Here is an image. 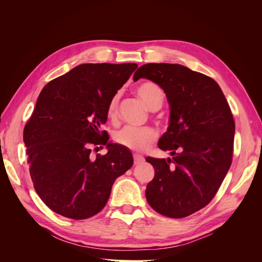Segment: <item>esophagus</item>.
<instances>
[{"mask_svg":"<svg viewBox=\"0 0 262 262\" xmlns=\"http://www.w3.org/2000/svg\"><path fill=\"white\" fill-rule=\"evenodd\" d=\"M133 160H134V165H140L144 162V157L136 153V154H133Z\"/></svg>","mask_w":262,"mask_h":262,"instance_id":"34e87169","label":"esophagus"}]
</instances>
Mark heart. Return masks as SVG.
I'll return each mask as SVG.
<instances>
[{
  "mask_svg": "<svg viewBox=\"0 0 262 262\" xmlns=\"http://www.w3.org/2000/svg\"><path fill=\"white\" fill-rule=\"evenodd\" d=\"M138 96L150 110H158L164 102V93L157 84L144 82L137 87ZM119 97L114 96L107 107V117L115 120L118 115ZM156 131L152 128H137V126H124L115 133V141L118 144L133 150H144L156 139Z\"/></svg>",
  "mask_w": 262,
  "mask_h": 262,
  "instance_id": "b5f03b06",
  "label": "heart"
}]
</instances>
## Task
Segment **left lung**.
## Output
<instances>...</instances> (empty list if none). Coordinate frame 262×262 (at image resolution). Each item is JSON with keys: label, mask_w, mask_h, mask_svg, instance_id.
<instances>
[{"label": "left lung", "mask_w": 262, "mask_h": 262, "mask_svg": "<svg viewBox=\"0 0 262 262\" xmlns=\"http://www.w3.org/2000/svg\"><path fill=\"white\" fill-rule=\"evenodd\" d=\"M161 86L167 97L169 125L158 147L170 158L147 157L155 176L148 182V204L162 215L181 219L204 208L217 192L233 158L235 122L213 78L180 64L148 63L133 81Z\"/></svg>", "instance_id": "8db88e82"}]
</instances>
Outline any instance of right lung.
<instances>
[{
    "label": "right lung",
    "mask_w": 262,
    "mask_h": 262,
    "mask_svg": "<svg viewBox=\"0 0 262 262\" xmlns=\"http://www.w3.org/2000/svg\"><path fill=\"white\" fill-rule=\"evenodd\" d=\"M136 63H85L47 84L24 129L31 180L53 212L73 220L106 205L115 180L133 165L131 152L108 142L100 125L109 101L136 71ZM105 156L90 157L92 146Z\"/></svg>",
    "instance_id": "obj_1"
}]
</instances>
